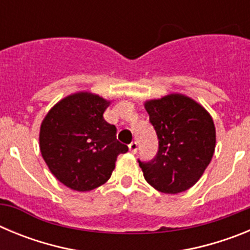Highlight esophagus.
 Returning <instances> with one entry per match:
<instances>
[{
  "label": "esophagus",
  "mask_w": 250,
  "mask_h": 250,
  "mask_svg": "<svg viewBox=\"0 0 250 250\" xmlns=\"http://www.w3.org/2000/svg\"><path fill=\"white\" fill-rule=\"evenodd\" d=\"M129 149H130V151L135 154V152L138 151V143H136V141H132L131 144L129 145Z\"/></svg>",
  "instance_id": "34e87169"
}]
</instances>
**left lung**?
Here are the masks:
<instances>
[{"mask_svg":"<svg viewBox=\"0 0 250 250\" xmlns=\"http://www.w3.org/2000/svg\"><path fill=\"white\" fill-rule=\"evenodd\" d=\"M144 106L159 139L155 158L139 160L145 180L165 194L188 190L202 178L215 150L210 114L183 94L147 100Z\"/></svg>","mask_w":250,"mask_h":250,"instance_id":"8db88e82","label":"left lung"}]
</instances>
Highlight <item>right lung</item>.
I'll list each match as a JSON object with an SVG mask.
<instances>
[{"label":"right lung","instance_id":"add662e5","mask_svg":"<svg viewBox=\"0 0 250 250\" xmlns=\"http://www.w3.org/2000/svg\"><path fill=\"white\" fill-rule=\"evenodd\" d=\"M110 101L87 91L60 100L40 127V150L60 183L76 191H90L110 179L126 145L116 140V127L106 123Z\"/></svg>","mask_w":250,"mask_h":250}]
</instances>
